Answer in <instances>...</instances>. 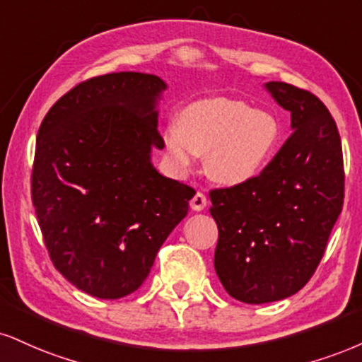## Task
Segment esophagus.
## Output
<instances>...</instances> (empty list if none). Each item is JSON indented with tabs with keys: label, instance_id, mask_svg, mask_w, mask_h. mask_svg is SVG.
<instances>
[{
	"label": "esophagus",
	"instance_id": "34e87169",
	"mask_svg": "<svg viewBox=\"0 0 362 362\" xmlns=\"http://www.w3.org/2000/svg\"><path fill=\"white\" fill-rule=\"evenodd\" d=\"M207 202H209L207 195L204 192H197L192 197V200H190V207H192L194 211H204L207 206Z\"/></svg>",
	"mask_w": 362,
	"mask_h": 362
}]
</instances>
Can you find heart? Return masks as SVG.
<instances>
[{
  "instance_id": "heart-1",
  "label": "heart",
  "mask_w": 362,
  "mask_h": 362,
  "mask_svg": "<svg viewBox=\"0 0 362 362\" xmlns=\"http://www.w3.org/2000/svg\"><path fill=\"white\" fill-rule=\"evenodd\" d=\"M281 139L275 115L245 101L209 98L185 107L165 129V148L178 168L207 153V173L223 185H245L263 173Z\"/></svg>"
}]
</instances>
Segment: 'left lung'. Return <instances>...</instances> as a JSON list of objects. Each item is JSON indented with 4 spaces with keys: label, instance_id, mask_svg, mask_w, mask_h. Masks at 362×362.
Returning <instances> with one entry per match:
<instances>
[{
    "label": "left lung",
    "instance_id": "obj_1",
    "mask_svg": "<svg viewBox=\"0 0 362 362\" xmlns=\"http://www.w3.org/2000/svg\"><path fill=\"white\" fill-rule=\"evenodd\" d=\"M291 115V134L259 177L212 189L217 223L214 268L233 298L268 303L307 285L344 204V160L337 126L315 94L268 82Z\"/></svg>",
    "mask_w": 362,
    "mask_h": 362
}]
</instances>
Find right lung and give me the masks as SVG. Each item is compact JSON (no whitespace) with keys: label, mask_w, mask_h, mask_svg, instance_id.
Segmentation results:
<instances>
[{"label":"right lung","mask_w":362,"mask_h":362,"mask_svg":"<svg viewBox=\"0 0 362 362\" xmlns=\"http://www.w3.org/2000/svg\"><path fill=\"white\" fill-rule=\"evenodd\" d=\"M167 84L141 72L93 77L57 101L37 134L32 202L54 267L103 300L133 293L189 212L192 187L160 175L155 110Z\"/></svg>","instance_id":"add662e5"}]
</instances>
